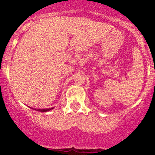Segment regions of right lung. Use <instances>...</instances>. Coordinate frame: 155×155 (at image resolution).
I'll list each match as a JSON object with an SVG mask.
<instances>
[{
    "label": "right lung",
    "instance_id": "add662e5",
    "mask_svg": "<svg viewBox=\"0 0 155 155\" xmlns=\"http://www.w3.org/2000/svg\"><path fill=\"white\" fill-rule=\"evenodd\" d=\"M52 109L53 108H51V109H35L37 111H40V112H48V111L51 110V109Z\"/></svg>",
    "mask_w": 155,
    "mask_h": 155
}]
</instances>
